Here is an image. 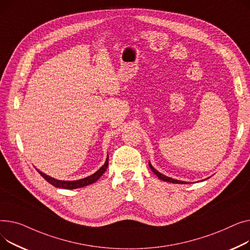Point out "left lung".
I'll list each match as a JSON object with an SVG mask.
<instances>
[{
  "label": "left lung",
  "instance_id": "left-lung-1",
  "mask_svg": "<svg viewBox=\"0 0 250 250\" xmlns=\"http://www.w3.org/2000/svg\"><path fill=\"white\" fill-rule=\"evenodd\" d=\"M148 165H149V167L151 168V170H152V171L157 175L158 179H159V180H161V181L168 182V183H172V184H188V183H186V182H182V181H178V180H174V179L168 178V177H167V175H165V174H163V173H160L159 171H157V170H156V169L151 166L150 161L148 163Z\"/></svg>",
  "mask_w": 250,
  "mask_h": 250
}]
</instances>
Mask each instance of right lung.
<instances>
[{
    "label": "right lung",
    "mask_w": 250,
    "mask_h": 250,
    "mask_svg": "<svg viewBox=\"0 0 250 250\" xmlns=\"http://www.w3.org/2000/svg\"><path fill=\"white\" fill-rule=\"evenodd\" d=\"M108 158L106 159V163L104 164V166H103L99 170H97L95 173H93L92 175H90V177H86L84 179H82V180H78V181H60V180H56V179H53L51 177H49V175L45 174L41 172L39 169L36 168V170L41 174V177L46 180L50 185L54 186L55 188H66V189H72V188H83V187H85V186H89V185H92L94 183H96L100 178L101 175L104 173L108 167V165H109V161H108Z\"/></svg>",
    "instance_id": "add662e5"
}]
</instances>
